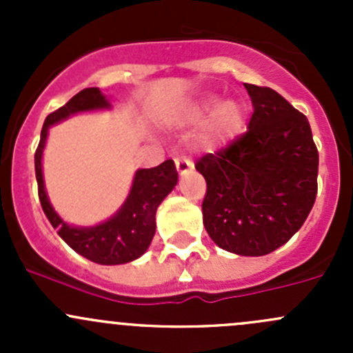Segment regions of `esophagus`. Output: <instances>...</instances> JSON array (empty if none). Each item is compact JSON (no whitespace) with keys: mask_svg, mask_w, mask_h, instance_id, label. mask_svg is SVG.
<instances>
[{"mask_svg":"<svg viewBox=\"0 0 353 353\" xmlns=\"http://www.w3.org/2000/svg\"><path fill=\"white\" fill-rule=\"evenodd\" d=\"M174 162H176V169L181 176L193 170V162H191L186 155H177L176 159H174Z\"/></svg>","mask_w":353,"mask_h":353,"instance_id":"esophagus-1","label":"esophagus"}]
</instances>
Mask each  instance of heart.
<instances>
[{"label":"heart","mask_w":353,"mask_h":353,"mask_svg":"<svg viewBox=\"0 0 353 353\" xmlns=\"http://www.w3.org/2000/svg\"><path fill=\"white\" fill-rule=\"evenodd\" d=\"M215 97H206L199 101L193 109H191V117L193 119H201L212 105H215ZM245 121V110L239 101H223L216 104L210 116L203 123L199 130L198 141L203 147L215 148L232 141L237 134L243 131Z\"/></svg>","instance_id":"obj_1"}]
</instances>
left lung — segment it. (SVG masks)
Returning a JSON list of instances; mask_svg holds the SVG:
<instances>
[{"instance_id": "obj_1", "label": "left lung", "mask_w": 353, "mask_h": 353, "mask_svg": "<svg viewBox=\"0 0 353 353\" xmlns=\"http://www.w3.org/2000/svg\"><path fill=\"white\" fill-rule=\"evenodd\" d=\"M249 130L194 167L206 181L203 223L219 248L263 256L307 219L318 193L319 154L307 117L270 87L244 83Z\"/></svg>"}]
</instances>
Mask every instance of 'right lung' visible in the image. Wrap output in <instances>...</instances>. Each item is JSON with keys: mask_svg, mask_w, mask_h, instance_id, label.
<instances>
[{"mask_svg": "<svg viewBox=\"0 0 353 353\" xmlns=\"http://www.w3.org/2000/svg\"><path fill=\"white\" fill-rule=\"evenodd\" d=\"M109 108V102L99 88H85L71 97L63 108L49 114L41 131V141L35 150V177L42 210L61 239L73 251L99 265H121L140 258L150 245L155 234V213L162 199L177 184V170L174 160H165L152 169H141L134 174L133 188L123 208L95 227H71L63 222L52 210L42 179V150H44L48 128L71 114L81 110Z\"/></svg>", "mask_w": 353, "mask_h": 353, "instance_id": "1", "label": "right lung"}]
</instances>
